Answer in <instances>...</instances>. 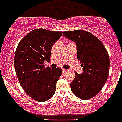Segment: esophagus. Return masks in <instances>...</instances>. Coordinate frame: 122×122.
<instances>
[{
    "label": "esophagus",
    "instance_id": "1",
    "mask_svg": "<svg viewBox=\"0 0 122 122\" xmlns=\"http://www.w3.org/2000/svg\"><path fill=\"white\" fill-rule=\"evenodd\" d=\"M68 71V70H66V69H62V71L63 72V73H65V72H66Z\"/></svg>",
    "mask_w": 122,
    "mask_h": 122
}]
</instances>
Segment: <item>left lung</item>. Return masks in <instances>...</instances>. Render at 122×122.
Returning <instances> with one entry per match:
<instances>
[{
    "instance_id": "8db88e82",
    "label": "left lung",
    "mask_w": 122,
    "mask_h": 122,
    "mask_svg": "<svg viewBox=\"0 0 122 122\" xmlns=\"http://www.w3.org/2000/svg\"><path fill=\"white\" fill-rule=\"evenodd\" d=\"M63 36L76 43L77 58L83 68L81 74L75 72L71 90L80 99L89 100L100 92L108 77L110 60L107 51L90 32L76 30L64 32Z\"/></svg>"
}]
</instances>
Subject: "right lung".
I'll use <instances>...</instances> for the list:
<instances>
[{"label":"right lung","instance_id":"1","mask_svg":"<svg viewBox=\"0 0 122 122\" xmlns=\"http://www.w3.org/2000/svg\"><path fill=\"white\" fill-rule=\"evenodd\" d=\"M62 35V32L35 29L21 40L16 50L14 64L19 83L37 101L49 100L56 92L62 69L45 68L43 63L50 60L52 48Z\"/></svg>","mask_w":122,"mask_h":122}]
</instances>
